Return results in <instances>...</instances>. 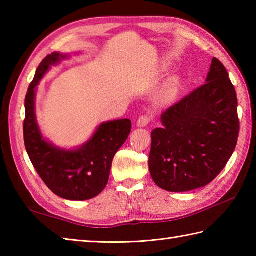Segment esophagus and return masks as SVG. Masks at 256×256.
I'll use <instances>...</instances> for the list:
<instances>
[{"instance_id":"34e87169","label":"esophagus","mask_w":256,"mask_h":256,"mask_svg":"<svg viewBox=\"0 0 256 256\" xmlns=\"http://www.w3.org/2000/svg\"><path fill=\"white\" fill-rule=\"evenodd\" d=\"M150 120H152V118H150V116H140L138 120V128H145V126H148V123L150 122Z\"/></svg>"}]
</instances>
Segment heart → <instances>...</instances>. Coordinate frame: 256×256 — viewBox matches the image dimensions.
Masks as SVG:
<instances>
[{"mask_svg":"<svg viewBox=\"0 0 256 256\" xmlns=\"http://www.w3.org/2000/svg\"><path fill=\"white\" fill-rule=\"evenodd\" d=\"M177 86H178L177 80H170L166 86V94H174V92L177 90Z\"/></svg>","mask_w":256,"mask_h":256,"instance_id":"b5f03b06","label":"heart"}]
</instances>
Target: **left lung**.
<instances>
[{"instance_id":"left-lung-1","label":"left lung","mask_w":256,"mask_h":256,"mask_svg":"<svg viewBox=\"0 0 256 256\" xmlns=\"http://www.w3.org/2000/svg\"><path fill=\"white\" fill-rule=\"evenodd\" d=\"M152 132L148 160L157 186L172 192L211 182L238 143V99L226 67L212 59L206 82L162 114Z\"/></svg>"}]
</instances>
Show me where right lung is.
<instances>
[{"instance_id": "obj_1", "label": "right lung", "mask_w": 256, "mask_h": 256, "mask_svg": "<svg viewBox=\"0 0 256 256\" xmlns=\"http://www.w3.org/2000/svg\"><path fill=\"white\" fill-rule=\"evenodd\" d=\"M66 58L52 52L38 66L25 98L24 142L32 166L54 194L68 200H88L106 188L114 155L126 140L132 123L128 118L102 123L77 150H62L47 142L36 121V86L52 66Z\"/></svg>"}]
</instances>
